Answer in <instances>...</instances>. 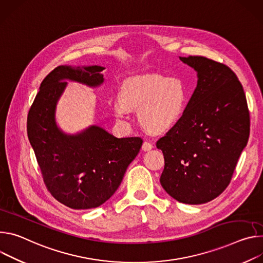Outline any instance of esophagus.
Listing matches in <instances>:
<instances>
[{"mask_svg":"<svg viewBox=\"0 0 263 263\" xmlns=\"http://www.w3.org/2000/svg\"><path fill=\"white\" fill-rule=\"evenodd\" d=\"M153 148H154V144H152L151 142L145 141V142L143 143V145H142V149H143L144 152H149V151L153 149Z\"/></svg>","mask_w":263,"mask_h":263,"instance_id":"34e87169","label":"esophagus"}]
</instances>
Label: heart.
I'll return each mask as SVG.
<instances>
[{"mask_svg":"<svg viewBox=\"0 0 263 263\" xmlns=\"http://www.w3.org/2000/svg\"><path fill=\"white\" fill-rule=\"evenodd\" d=\"M188 102L189 90L181 78L145 74L124 80L114 110L118 118L127 119L130 110L139 109L143 127L153 134H163L182 120Z\"/></svg>","mask_w":263,"mask_h":263,"instance_id":"b5f03b06","label":"heart"}]
</instances>
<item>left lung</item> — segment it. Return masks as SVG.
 I'll return each mask as SVG.
<instances>
[{
	"instance_id": "obj_1",
	"label": "left lung",
	"mask_w": 263,
	"mask_h": 263,
	"mask_svg": "<svg viewBox=\"0 0 263 263\" xmlns=\"http://www.w3.org/2000/svg\"><path fill=\"white\" fill-rule=\"evenodd\" d=\"M180 60L197 72V85L182 120L157 142L165 160L160 182L174 199L199 205L230 184L249 140L250 112L229 67L202 56Z\"/></svg>"
}]
</instances>
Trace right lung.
Wrapping results in <instances>:
<instances>
[{
	"instance_id": "right-lung-1",
	"label": "right lung",
	"mask_w": 263,
	"mask_h": 263,
	"mask_svg": "<svg viewBox=\"0 0 263 263\" xmlns=\"http://www.w3.org/2000/svg\"><path fill=\"white\" fill-rule=\"evenodd\" d=\"M100 66H60L41 83L27 118V133L47 189L71 209L101 206L120 186L142 146L139 137L116 138L92 125L76 135L57 126L55 110L68 82L96 87L103 81Z\"/></svg>"
}]
</instances>
